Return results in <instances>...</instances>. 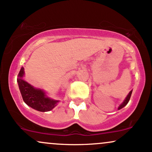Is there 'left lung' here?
Wrapping results in <instances>:
<instances>
[{
    "instance_id": "8db88e82",
    "label": "left lung",
    "mask_w": 152,
    "mask_h": 152,
    "mask_svg": "<svg viewBox=\"0 0 152 152\" xmlns=\"http://www.w3.org/2000/svg\"><path fill=\"white\" fill-rule=\"evenodd\" d=\"M132 90L131 91L129 92V94H128V95H127V96L126 97V99H124V101L123 103H122V104H121V105H120L119 106H118V110L121 109H122V108H123V107H124V106H126L127 104H128L129 101V99H130L131 96H132Z\"/></svg>"
}]
</instances>
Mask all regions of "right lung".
Masks as SVG:
<instances>
[{
	"label": "right lung",
	"mask_w": 152,
	"mask_h": 152,
	"mask_svg": "<svg viewBox=\"0 0 152 152\" xmlns=\"http://www.w3.org/2000/svg\"><path fill=\"white\" fill-rule=\"evenodd\" d=\"M23 76L24 68L21 67L18 75L17 82L24 102L38 111L46 112L53 109L59 101L50 99L47 96L44 91L34 88L23 78Z\"/></svg>",
	"instance_id": "1"
}]
</instances>
